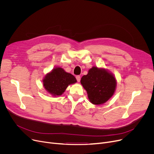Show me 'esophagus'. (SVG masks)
Returning a JSON list of instances; mask_svg holds the SVG:
<instances>
[{
	"label": "esophagus",
	"mask_w": 154,
	"mask_h": 154,
	"mask_svg": "<svg viewBox=\"0 0 154 154\" xmlns=\"http://www.w3.org/2000/svg\"><path fill=\"white\" fill-rule=\"evenodd\" d=\"M76 79H77V82H80V76H79V75H77L76 76Z\"/></svg>",
	"instance_id": "1"
}]
</instances>
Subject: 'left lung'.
Here are the masks:
<instances>
[{"label": "left lung", "instance_id": "1", "mask_svg": "<svg viewBox=\"0 0 154 154\" xmlns=\"http://www.w3.org/2000/svg\"><path fill=\"white\" fill-rule=\"evenodd\" d=\"M80 83L87 92L89 101L94 105L106 103L114 95L117 85L115 77L108 70L92 67L81 78Z\"/></svg>", "mask_w": 154, "mask_h": 154}]
</instances>
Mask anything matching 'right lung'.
Returning a JSON list of instances; mask_svg holds the SVG:
<instances>
[{
    "instance_id": "add662e5",
    "label": "right lung",
    "mask_w": 154,
    "mask_h": 154,
    "mask_svg": "<svg viewBox=\"0 0 154 154\" xmlns=\"http://www.w3.org/2000/svg\"><path fill=\"white\" fill-rule=\"evenodd\" d=\"M75 82V77L60 67L54 68L43 79L45 89L53 96L61 95L69 85Z\"/></svg>"
}]
</instances>
